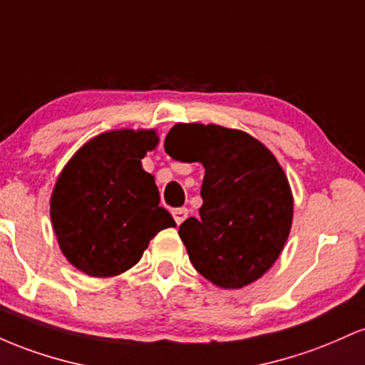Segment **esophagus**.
Instances as JSON below:
<instances>
[{
  "mask_svg": "<svg viewBox=\"0 0 365 365\" xmlns=\"http://www.w3.org/2000/svg\"><path fill=\"white\" fill-rule=\"evenodd\" d=\"M172 215H174L175 222L182 224L184 220H186V217L190 215V210H187V208H174V210H172Z\"/></svg>",
  "mask_w": 365,
  "mask_h": 365,
  "instance_id": "34e87169",
  "label": "esophagus"
}]
</instances>
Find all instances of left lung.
Segmentation results:
<instances>
[{
  "instance_id": "left-lung-1",
  "label": "left lung",
  "mask_w": 365,
  "mask_h": 365,
  "mask_svg": "<svg viewBox=\"0 0 365 365\" xmlns=\"http://www.w3.org/2000/svg\"><path fill=\"white\" fill-rule=\"evenodd\" d=\"M203 163L200 219L179 226L195 269L226 289L257 281L279 257L293 219L288 179L274 155L243 130L178 124L165 138Z\"/></svg>"
}]
</instances>
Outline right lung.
Returning <instances> with one entry per match:
<instances>
[{"label":"right lung","instance_id":"right-lung-1","mask_svg":"<svg viewBox=\"0 0 365 365\" xmlns=\"http://www.w3.org/2000/svg\"><path fill=\"white\" fill-rule=\"evenodd\" d=\"M155 130L100 134L65 165L51 195V222L73 267L93 277L128 271L150 240L174 227L153 175L141 158L157 146Z\"/></svg>","mask_w":365,"mask_h":365}]
</instances>
